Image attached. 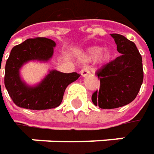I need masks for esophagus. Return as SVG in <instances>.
I'll use <instances>...</instances> for the list:
<instances>
[{"label":"esophagus","mask_w":154,"mask_h":154,"mask_svg":"<svg viewBox=\"0 0 154 154\" xmlns=\"http://www.w3.org/2000/svg\"><path fill=\"white\" fill-rule=\"evenodd\" d=\"M80 74H81V76H82V77H87L88 75H90V70L84 68V69H82V70H81V71H80Z\"/></svg>","instance_id":"obj_1"}]
</instances>
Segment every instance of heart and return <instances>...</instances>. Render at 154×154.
<instances>
[{
    "instance_id": "heart-1",
    "label": "heart",
    "mask_w": 154,
    "mask_h": 154,
    "mask_svg": "<svg viewBox=\"0 0 154 154\" xmlns=\"http://www.w3.org/2000/svg\"><path fill=\"white\" fill-rule=\"evenodd\" d=\"M101 46H91L88 48L83 54V59L85 61H91L96 58L98 64H105L109 63L114 57V53L110 49L104 50Z\"/></svg>"
}]
</instances>
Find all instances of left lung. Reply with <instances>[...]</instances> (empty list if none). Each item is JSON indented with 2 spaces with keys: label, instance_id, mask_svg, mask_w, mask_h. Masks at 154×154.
Instances as JSON below:
<instances>
[{
  "label": "left lung",
  "instance_id": "1",
  "mask_svg": "<svg viewBox=\"0 0 154 154\" xmlns=\"http://www.w3.org/2000/svg\"><path fill=\"white\" fill-rule=\"evenodd\" d=\"M117 51L122 55L97 72L100 90L92 95V102L101 109L122 107L133 102L143 82L142 57L135 44L121 34L112 33Z\"/></svg>",
  "mask_w": 154,
  "mask_h": 154
}]
</instances>
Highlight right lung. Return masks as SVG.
I'll return each mask as SVG.
<instances>
[{"label":"right lung","instance_id":"right-lung-1","mask_svg":"<svg viewBox=\"0 0 154 154\" xmlns=\"http://www.w3.org/2000/svg\"><path fill=\"white\" fill-rule=\"evenodd\" d=\"M56 43L50 38H28L11 50L5 67L4 84L13 102L17 106L43 110L58 107L66 87L80 77L77 72L63 73L49 70L35 85H29L20 77V69L30 61L48 62L53 56Z\"/></svg>","mask_w":154,"mask_h":154}]
</instances>
